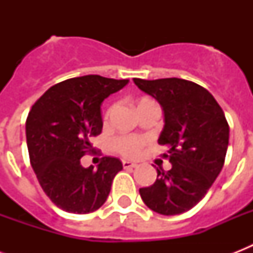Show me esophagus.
<instances>
[{
    "label": "esophagus",
    "instance_id": "obj_1",
    "mask_svg": "<svg viewBox=\"0 0 253 253\" xmlns=\"http://www.w3.org/2000/svg\"><path fill=\"white\" fill-rule=\"evenodd\" d=\"M122 164H123V168H125V169H132V168H136V166H138V164H135V163L128 162V160H123Z\"/></svg>",
    "mask_w": 253,
    "mask_h": 253
}]
</instances>
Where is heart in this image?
<instances>
[{
	"instance_id": "heart-1",
	"label": "heart",
	"mask_w": 253,
	"mask_h": 253,
	"mask_svg": "<svg viewBox=\"0 0 253 253\" xmlns=\"http://www.w3.org/2000/svg\"><path fill=\"white\" fill-rule=\"evenodd\" d=\"M150 99H142L139 101L138 105L143 102H147ZM143 144H144V139L134 136V135H126V136H119L114 140V148L118 151L119 154L126 156V158H135L140 154Z\"/></svg>"
}]
</instances>
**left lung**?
<instances>
[{"label": "left lung", "instance_id": "8db88e82", "mask_svg": "<svg viewBox=\"0 0 253 253\" xmlns=\"http://www.w3.org/2000/svg\"><path fill=\"white\" fill-rule=\"evenodd\" d=\"M135 85L152 95L164 111L159 144L168 147L172 168L140 188L143 202L155 212L177 215L196 206L224 164L230 127L222 107L201 85L182 79L142 80Z\"/></svg>", "mask_w": 253, "mask_h": 253}]
</instances>
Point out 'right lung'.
<instances>
[{
  "label": "right lung",
  "instance_id": "add662e5",
  "mask_svg": "<svg viewBox=\"0 0 253 253\" xmlns=\"http://www.w3.org/2000/svg\"><path fill=\"white\" fill-rule=\"evenodd\" d=\"M127 84L98 75L75 77L49 87L31 107L26 121L30 163L61 210L87 214L107 200L121 160L105 156L94 169L81 166V158L93 148L91 136L102 131V101Z\"/></svg>",
  "mask_w": 253,
  "mask_h": 253
}]
</instances>
